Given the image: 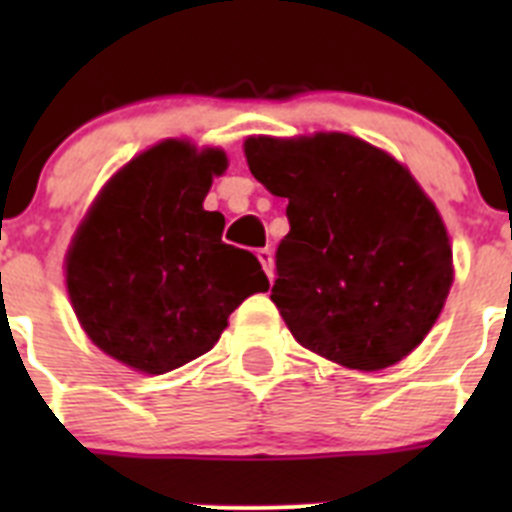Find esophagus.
I'll use <instances>...</instances> for the list:
<instances>
[{"instance_id": "34e87169", "label": "esophagus", "mask_w": 512, "mask_h": 512, "mask_svg": "<svg viewBox=\"0 0 512 512\" xmlns=\"http://www.w3.org/2000/svg\"><path fill=\"white\" fill-rule=\"evenodd\" d=\"M256 256H259L261 266H264L266 277H269V279L274 277V256H271L269 248H259V251H256Z\"/></svg>"}]
</instances>
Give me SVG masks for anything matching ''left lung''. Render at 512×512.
<instances>
[{
    "label": "left lung",
    "instance_id": "1",
    "mask_svg": "<svg viewBox=\"0 0 512 512\" xmlns=\"http://www.w3.org/2000/svg\"><path fill=\"white\" fill-rule=\"evenodd\" d=\"M243 151L289 200L271 302L297 343L359 372L405 359L454 282L446 225L410 171L346 133L259 135Z\"/></svg>",
    "mask_w": 512,
    "mask_h": 512
}]
</instances>
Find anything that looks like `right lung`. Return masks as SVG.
I'll return each instance as SVG.
<instances>
[{"instance_id": "add662e5", "label": "right lung", "mask_w": 512, "mask_h": 512, "mask_svg": "<svg viewBox=\"0 0 512 512\" xmlns=\"http://www.w3.org/2000/svg\"><path fill=\"white\" fill-rule=\"evenodd\" d=\"M220 148L164 140L99 192L66 253L81 328L135 372L166 374L207 354L230 312L269 279L251 251L223 243L225 217L202 207Z\"/></svg>"}]
</instances>
